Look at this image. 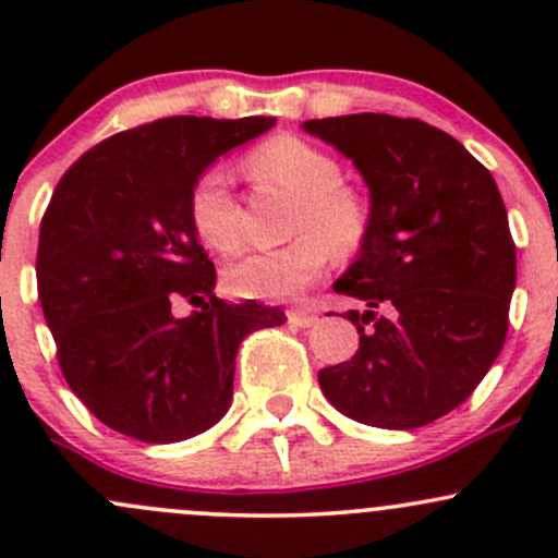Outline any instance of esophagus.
I'll use <instances>...</instances> for the list:
<instances>
[{"mask_svg":"<svg viewBox=\"0 0 558 558\" xmlns=\"http://www.w3.org/2000/svg\"><path fill=\"white\" fill-rule=\"evenodd\" d=\"M315 320H318V313H315L313 307H296V311H289L291 326H300V329H305V326H313Z\"/></svg>","mask_w":558,"mask_h":558,"instance_id":"34e87169","label":"esophagus"}]
</instances>
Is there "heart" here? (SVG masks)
<instances>
[{"label": "heart", "instance_id": "b5f03b06", "mask_svg": "<svg viewBox=\"0 0 558 558\" xmlns=\"http://www.w3.org/2000/svg\"><path fill=\"white\" fill-rule=\"evenodd\" d=\"M258 183L278 185L294 196L289 245L245 251L223 272V283L243 300H291L324 275L331 256H353L367 243L373 210L367 196L342 183V167L331 154L300 137H275L245 159ZM189 216L196 234L221 253L243 240L240 205L223 167H207L189 191Z\"/></svg>", "mask_w": 558, "mask_h": 558}]
</instances>
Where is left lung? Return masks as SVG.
Returning a JSON list of instances; mask_svg holds the SVG:
<instances>
[{
    "label": "left lung",
    "instance_id": "8db88e82",
    "mask_svg": "<svg viewBox=\"0 0 558 558\" xmlns=\"http://www.w3.org/2000/svg\"><path fill=\"white\" fill-rule=\"evenodd\" d=\"M369 189L367 243L335 283L364 302L351 362L318 373L348 418L418 429L459 408L508 337L515 243L492 172L442 129L386 112L315 118Z\"/></svg>",
    "mask_w": 558,
    "mask_h": 558
}]
</instances>
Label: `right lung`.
Returning <instances> with one entry per match:
<instances>
[{"label":"right lung","instance_id":"1","mask_svg":"<svg viewBox=\"0 0 558 558\" xmlns=\"http://www.w3.org/2000/svg\"><path fill=\"white\" fill-rule=\"evenodd\" d=\"M275 126L172 116L94 145L56 185L39 223L37 294L66 386L110 429L178 442L232 402L240 342L280 307L213 294L216 267L189 191L218 156ZM180 301L197 311L173 315Z\"/></svg>","mask_w":558,"mask_h":558}]
</instances>
